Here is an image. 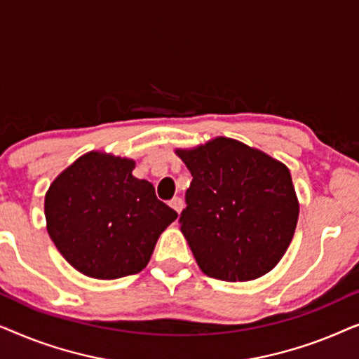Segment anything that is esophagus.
Segmentation results:
<instances>
[{
	"instance_id": "esophagus-1",
	"label": "esophagus",
	"mask_w": 359,
	"mask_h": 359,
	"mask_svg": "<svg viewBox=\"0 0 359 359\" xmlns=\"http://www.w3.org/2000/svg\"><path fill=\"white\" fill-rule=\"evenodd\" d=\"M170 208L175 209L176 212L180 214L181 209H183V199H181V198H173V199L170 201Z\"/></svg>"
}]
</instances>
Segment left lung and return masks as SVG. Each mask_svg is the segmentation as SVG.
<instances>
[{
    "mask_svg": "<svg viewBox=\"0 0 359 359\" xmlns=\"http://www.w3.org/2000/svg\"><path fill=\"white\" fill-rule=\"evenodd\" d=\"M175 154L193 176L180 222L201 271L230 283L271 271L299 217L287 166L229 137Z\"/></svg>",
    "mask_w": 359,
    "mask_h": 359,
    "instance_id": "8db88e82",
    "label": "left lung"
}]
</instances>
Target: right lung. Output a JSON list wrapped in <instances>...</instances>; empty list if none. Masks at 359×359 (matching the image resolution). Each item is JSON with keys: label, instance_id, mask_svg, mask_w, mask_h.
<instances>
[{"label": "right lung", "instance_id": "obj_1", "mask_svg": "<svg viewBox=\"0 0 359 359\" xmlns=\"http://www.w3.org/2000/svg\"><path fill=\"white\" fill-rule=\"evenodd\" d=\"M135 161L88 151L67 166L46 193L47 232L76 271L95 279L140 273L156 240L178 214L147 180L132 175Z\"/></svg>", "mask_w": 359, "mask_h": 359}]
</instances>
